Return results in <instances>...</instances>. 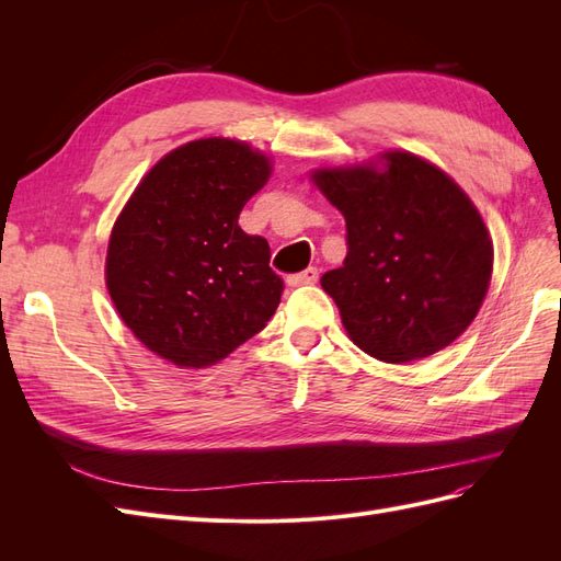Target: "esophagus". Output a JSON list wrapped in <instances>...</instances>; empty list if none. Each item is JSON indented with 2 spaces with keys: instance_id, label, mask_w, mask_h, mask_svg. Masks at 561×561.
I'll return each instance as SVG.
<instances>
[{
  "instance_id": "34e87169",
  "label": "esophagus",
  "mask_w": 561,
  "mask_h": 561,
  "mask_svg": "<svg viewBox=\"0 0 561 561\" xmlns=\"http://www.w3.org/2000/svg\"><path fill=\"white\" fill-rule=\"evenodd\" d=\"M318 280V268L309 266L307 271H301V274H293L287 276V285L290 287H301V285H313Z\"/></svg>"
}]
</instances>
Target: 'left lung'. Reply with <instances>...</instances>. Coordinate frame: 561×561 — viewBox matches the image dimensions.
Returning a JSON list of instances; mask_svg holds the SVG:
<instances>
[{
  "label": "left lung",
  "instance_id": "8db88e82",
  "mask_svg": "<svg viewBox=\"0 0 561 561\" xmlns=\"http://www.w3.org/2000/svg\"><path fill=\"white\" fill-rule=\"evenodd\" d=\"M318 168L311 180L346 219L344 266L320 285L353 344L383 363L443 351L478 316L494 245L468 194L410 151Z\"/></svg>",
  "mask_w": 561,
  "mask_h": 561
}]
</instances>
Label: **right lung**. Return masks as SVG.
I'll list each match as a JSON object with an SVG mask.
<instances>
[{
	"mask_svg": "<svg viewBox=\"0 0 561 561\" xmlns=\"http://www.w3.org/2000/svg\"><path fill=\"white\" fill-rule=\"evenodd\" d=\"M271 161L241 140L206 138L165 154L116 217L107 290L130 332L178 367H208L276 313L283 278L262 236L239 227Z\"/></svg>",
	"mask_w": 561,
	"mask_h": 561,
	"instance_id": "obj_1",
	"label": "right lung"
}]
</instances>
